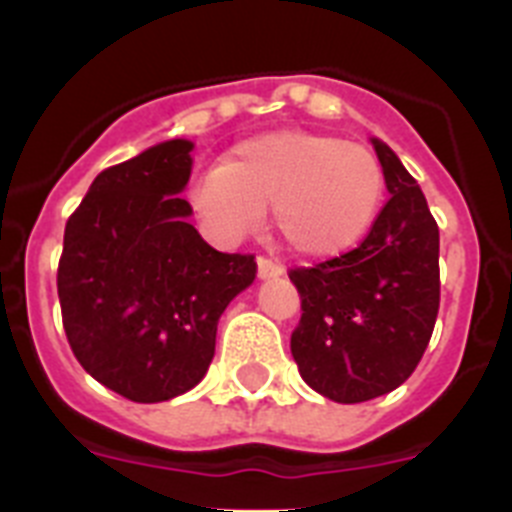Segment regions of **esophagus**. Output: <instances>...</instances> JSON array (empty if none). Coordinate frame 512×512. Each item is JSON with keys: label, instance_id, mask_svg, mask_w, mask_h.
Instances as JSON below:
<instances>
[{"label": "esophagus", "instance_id": "obj_1", "mask_svg": "<svg viewBox=\"0 0 512 512\" xmlns=\"http://www.w3.org/2000/svg\"><path fill=\"white\" fill-rule=\"evenodd\" d=\"M282 274H284L282 261H274V259H266V256H259V277L261 279L282 277Z\"/></svg>", "mask_w": 512, "mask_h": 512}]
</instances>
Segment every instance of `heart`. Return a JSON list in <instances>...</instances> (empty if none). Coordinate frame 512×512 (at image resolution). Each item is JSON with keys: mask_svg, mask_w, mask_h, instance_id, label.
<instances>
[{"mask_svg": "<svg viewBox=\"0 0 512 512\" xmlns=\"http://www.w3.org/2000/svg\"><path fill=\"white\" fill-rule=\"evenodd\" d=\"M384 194L379 158L361 143L305 130L243 140L202 171L189 200L225 238L274 212L279 238L302 256H333L364 238Z\"/></svg>", "mask_w": 512, "mask_h": 512, "instance_id": "1", "label": "heart"}]
</instances>
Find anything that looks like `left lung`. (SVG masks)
I'll return each mask as SVG.
<instances>
[{
    "label": "left lung",
    "instance_id": "8db88e82",
    "mask_svg": "<svg viewBox=\"0 0 512 512\" xmlns=\"http://www.w3.org/2000/svg\"><path fill=\"white\" fill-rule=\"evenodd\" d=\"M372 143L392 197L366 238L336 259L289 269L302 302L289 341L297 369L343 405L387 395L415 372L441 302L436 220L392 148Z\"/></svg>",
    "mask_w": 512,
    "mask_h": 512
}]
</instances>
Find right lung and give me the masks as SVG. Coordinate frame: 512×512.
<instances>
[{"instance_id":"add662e5","label":"right lung","mask_w":512,"mask_h":512,"mask_svg":"<svg viewBox=\"0 0 512 512\" xmlns=\"http://www.w3.org/2000/svg\"><path fill=\"white\" fill-rule=\"evenodd\" d=\"M189 151L166 140L104 169L63 233L56 279L71 351L133 402L192 390L215 356L217 320L256 279L253 253L215 251L187 223Z\"/></svg>"}]
</instances>
